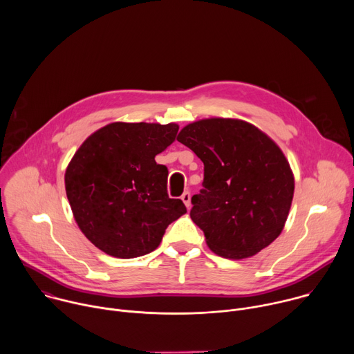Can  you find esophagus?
<instances>
[{
	"instance_id": "obj_1",
	"label": "esophagus",
	"mask_w": 354,
	"mask_h": 354,
	"mask_svg": "<svg viewBox=\"0 0 354 354\" xmlns=\"http://www.w3.org/2000/svg\"><path fill=\"white\" fill-rule=\"evenodd\" d=\"M182 201L185 203V206L189 209L190 207V193L189 192H185L182 196H180Z\"/></svg>"
}]
</instances>
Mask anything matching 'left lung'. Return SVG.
<instances>
[{"instance_id": "8db88e82", "label": "left lung", "mask_w": 354, "mask_h": 354, "mask_svg": "<svg viewBox=\"0 0 354 354\" xmlns=\"http://www.w3.org/2000/svg\"><path fill=\"white\" fill-rule=\"evenodd\" d=\"M176 140L203 161L205 189L192 197V221L216 255H257L283 231L294 174L281 148L241 119L209 118L186 124Z\"/></svg>"}]
</instances>
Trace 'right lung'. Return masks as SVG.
I'll return each mask as SVG.
<instances>
[{
    "mask_svg": "<svg viewBox=\"0 0 354 354\" xmlns=\"http://www.w3.org/2000/svg\"><path fill=\"white\" fill-rule=\"evenodd\" d=\"M178 130L176 123H109L68 162L64 183L74 220L105 254L120 259L149 254L186 213L182 200L167 193V167L156 162Z\"/></svg>",
    "mask_w": 354,
    "mask_h": 354,
    "instance_id": "right-lung-1",
    "label": "right lung"
}]
</instances>
